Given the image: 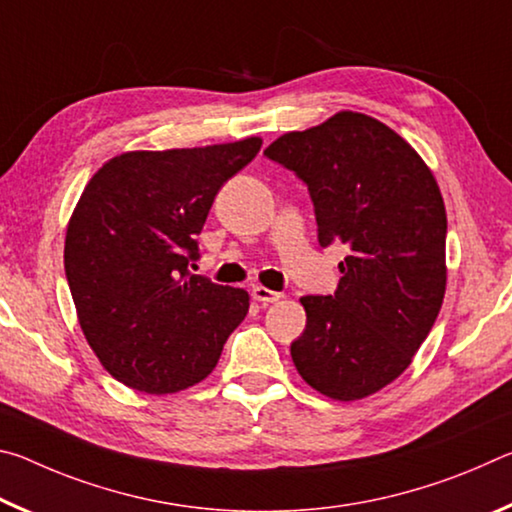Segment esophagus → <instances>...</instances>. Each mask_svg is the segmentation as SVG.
I'll return each mask as SVG.
<instances>
[{"label": "esophagus", "mask_w": 512, "mask_h": 512, "mask_svg": "<svg viewBox=\"0 0 512 512\" xmlns=\"http://www.w3.org/2000/svg\"><path fill=\"white\" fill-rule=\"evenodd\" d=\"M250 293H253V298L257 302H264V305H268V302H277V300L282 298L280 291H271V289L262 287V284H255V287L250 289Z\"/></svg>", "instance_id": "34e87169"}]
</instances>
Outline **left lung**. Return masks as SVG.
I'll return each instance as SVG.
<instances>
[{
    "mask_svg": "<svg viewBox=\"0 0 512 512\" xmlns=\"http://www.w3.org/2000/svg\"><path fill=\"white\" fill-rule=\"evenodd\" d=\"M307 185L318 244L348 246L334 296L300 298L291 359L318 393L350 402L409 368L445 296L447 214L427 164L361 112L287 133L264 151Z\"/></svg>",
    "mask_w": 512,
    "mask_h": 512,
    "instance_id": "1",
    "label": "left lung"
}]
</instances>
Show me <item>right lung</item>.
Here are the masks:
<instances>
[{"instance_id":"obj_1","label":"right lung","mask_w":512,"mask_h":512,"mask_svg":"<svg viewBox=\"0 0 512 512\" xmlns=\"http://www.w3.org/2000/svg\"><path fill=\"white\" fill-rule=\"evenodd\" d=\"M262 140L133 151L94 173L72 214L65 275L90 348L112 377L176 393L214 370L248 314V293L194 275L219 189Z\"/></svg>"}]
</instances>
